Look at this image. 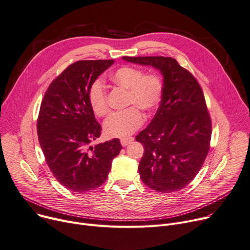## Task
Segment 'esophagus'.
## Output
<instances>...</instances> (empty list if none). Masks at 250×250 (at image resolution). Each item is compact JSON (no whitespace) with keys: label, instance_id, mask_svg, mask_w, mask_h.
Listing matches in <instances>:
<instances>
[{"label":"esophagus","instance_id":"obj_1","mask_svg":"<svg viewBox=\"0 0 250 250\" xmlns=\"http://www.w3.org/2000/svg\"><path fill=\"white\" fill-rule=\"evenodd\" d=\"M132 142H134V139H132V138H123V139H121V144H122L123 146H125L131 144Z\"/></svg>","mask_w":250,"mask_h":250}]
</instances>
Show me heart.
Wrapping results in <instances>:
<instances>
[{
	"label": "heart",
	"instance_id": "b5f03b06",
	"mask_svg": "<svg viewBox=\"0 0 250 250\" xmlns=\"http://www.w3.org/2000/svg\"><path fill=\"white\" fill-rule=\"evenodd\" d=\"M109 79L114 84L127 89V105L135 106L111 114L104 125V130L109 138L125 137L138 129L144 122L139 108L151 113L159 106L164 85L157 74H144L141 69L131 66H121L111 72ZM88 102L97 116L102 118L107 114L109 110L107 92L101 79H95L90 84Z\"/></svg>",
	"mask_w": 250,
	"mask_h": 250
}]
</instances>
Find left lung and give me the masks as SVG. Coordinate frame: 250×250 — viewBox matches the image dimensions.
Instances as JSON below:
<instances>
[{
	"label": "left lung",
	"mask_w": 250,
	"mask_h": 250,
	"mask_svg": "<svg viewBox=\"0 0 250 250\" xmlns=\"http://www.w3.org/2000/svg\"><path fill=\"white\" fill-rule=\"evenodd\" d=\"M123 59L153 66L164 76L157 113L136 137L144 146L139 173L145 184L157 192L179 191L200 171L210 148L212 124L202 88L193 74L174 58L124 56Z\"/></svg>",
	"instance_id": "left-lung-1"
}]
</instances>
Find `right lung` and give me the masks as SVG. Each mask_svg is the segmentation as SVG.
Masks as SVG:
<instances>
[{
	"label": "right lung",
	"instance_id": "obj_1",
	"mask_svg": "<svg viewBox=\"0 0 250 250\" xmlns=\"http://www.w3.org/2000/svg\"><path fill=\"white\" fill-rule=\"evenodd\" d=\"M113 60H80L69 65L46 90L37 120V134L50 171L62 186L84 193L102 186L111 162L123 148L113 139L94 146L102 126L88 102L91 83Z\"/></svg>",
	"mask_w": 250,
	"mask_h": 250
}]
</instances>
